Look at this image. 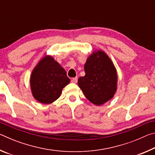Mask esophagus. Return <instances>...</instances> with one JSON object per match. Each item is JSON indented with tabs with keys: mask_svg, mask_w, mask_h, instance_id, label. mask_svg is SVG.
<instances>
[{
	"mask_svg": "<svg viewBox=\"0 0 155 155\" xmlns=\"http://www.w3.org/2000/svg\"><path fill=\"white\" fill-rule=\"evenodd\" d=\"M77 80H78V78L77 77H74V78H72L71 81H72V83H76L77 82Z\"/></svg>",
	"mask_w": 155,
	"mask_h": 155,
	"instance_id": "34e87169",
	"label": "esophagus"
}]
</instances>
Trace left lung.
<instances>
[{"mask_svg": "<svg viewBox=\"0 0 155 155\" xmlns=\"http://www.w3.org/2000/svg\"><path fill=\"white\" fill-rule=\"evenodd\" d=\"M85 75L79 77L78 87L86 98L96 105H101L114 97L117 90V76L114 64L105 52H94L85 66Z\"/></svg>", "mask_w": 155, "mask_h": 155, "instance_id": "obj_1", "label": "left lung"}]
</instances>
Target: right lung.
Returning <instances> with one entry per match:
<instances>
[{
    "instance_id": "1",
    "label": "right lung",
    "mask_w": 155,
    "mask_h": 155,
    "mask_svg": "<svg viewBox=\"0 0 155 155\" xmlns=\"http://www.w3.org/2000/svg\"><path fill=\"white\" fill-rule=\"evenodd\" d=\"M66 72L51 56L41 59L33 70L30 84L33 96L43 104L53 103L70 83Z\"/></svg>"
}]
</instances>
